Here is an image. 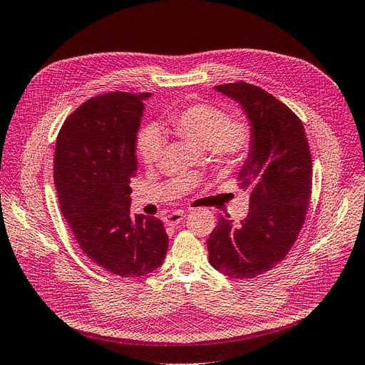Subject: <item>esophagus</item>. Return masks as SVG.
Masks as SVG:
<instances>
[{
  "instance_id": "34e87169",
  "label": "esophagus",
  "mask_w": 365,
  "mask_h": 365,
  "mask_svg": "<svg viewBox=\"0 0 365 365\" xmlns=\"http://www.w3.org/2000/svg\"><path fill=\"white\" fill-rule=\"evenodd\" d=\"M186 217L185 212H173L165 217V224L167 225H178L179 222H182Z\"/></svg>"
}]
</instances>
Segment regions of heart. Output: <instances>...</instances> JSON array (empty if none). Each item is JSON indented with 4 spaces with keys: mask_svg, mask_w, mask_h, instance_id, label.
Returning a JSON list of instances; mask_svg holds the SVG:
<instances>
[{
    "mask_svg": "<svg viewBox=\"0 0 365 365\" xmlns=\"http://www.w3.org/2000/svg\"><path fill=\"white\" fill-rule=\"evenodd\" d=\"M164 133L174 135L205 155L221 168H233L248 156L254 132L244 118H228L222 108L200 102L167 117ZM164 140L155 126L144 128L137 140V152L145 167L158 160Z\"/></svg>",
    "mask_w": 365,
    "mask_h": 365,
    "instance_id": "heart-1",
    "label": "heart"
}]
</instances>
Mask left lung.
Here are the masks:
<instances>
[{"label":"left lung","mask_w":365,"mask_h":365,"mask_svg":"<svg viewBox=\"0 0 365 365\" xmlns=\"http://www.w3.org/2000/svg\"><path fill=\"white\" fill-rule=\"evenodd\" d=\"M215 88L242 106L254 141L237 174L250 194L248 215L240 224L218 217L209 262L227 277L248 279L271 271L298 239L312 200V153L302 121L272 94L244 81Z\"/></svg>","instance_id":"obj_1"}]
</instances>
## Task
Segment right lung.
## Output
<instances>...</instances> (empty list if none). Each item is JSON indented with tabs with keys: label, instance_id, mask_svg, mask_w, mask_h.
<instances>
[{
	"label": "right lung",
	"instance_id": "obj_1",
	"mask_svg": "<svg viewBox=\"0 0 365 365\" xmlns=\"http://www.w3.org/2000/svg\"><path fill=\"white\" fill-rule=\"evenodd\" d=\"M150 96L114 91L88 99L63 123L53 153L60 209L79 248L126 278L152 274L168 250L160 220L129 213L135 144Z\"/></svg>",
	"mask_w": 365,
	"mask_h": 365
}]
</instances>
